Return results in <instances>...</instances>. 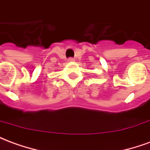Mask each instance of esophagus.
Masks as SVG:
<instances>
[{
  "instance_id": "obj_1",
  "label": "esophagus",
  "mask_w": 150,
  "mask_h": 150,
  "mask_svg": "<svg viewBox=\"0 0 150 150\" xmlns=\"http://www.w3.org/2000/svg\"><path fill=\"white\" fill-rule=\"evenodd\" d=\"M67 61H68V62H74V61H75V59H73V58H69Z\"/></svg>"
}]
</instances>
